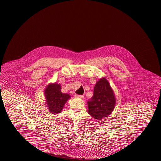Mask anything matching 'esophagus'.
Masks as SVG:
<instances>
[{"label": "esophagus", "mask_w": 161, "mask_h": 161, "mask_svg": "<svg viewBox=\"0 0 161 161\" xmlns=\"http://www.w3.org/2000/svg\"><path fill=\"white\" fill-rule=\"evenodd\" d=\"M75 97L78 98H81V99H83V98H84L83 96H79V95H77V94L75 95Z\"/></svg>", "instance_id": "obj_1"}]
</instances>
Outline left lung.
<instances>
[{
  "instance_id": "obj_1",
  "label": "left lung",
  "mask_w": 161,
  "mask_h": 161,
  "mask_svg": "<svg viewBox=\"0 0 161 161\" xmlns=\"http://www.w3.org/2000/svg\"><path fill=\"white\" fill-rule=\"evenodd\" d=\"M92 98L88 101V113L97 120L112 113L116 103L115 94L106 78H100L94 88Z\"/></svg>"
}]
</instances>
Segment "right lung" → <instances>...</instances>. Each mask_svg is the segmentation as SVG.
<instances>
[{"mask_svg":"<svg viewBox=\"0 0 161 161\" xmlns=\"http://www.w3.org/2000/svg\"><path fill=\"white\" fill-rule=\"evenodd\" d=\"M44 94L47 108L53 114L62 112L65 104L71 98L68 94L61 92V86L57 83H49Z\"/></svg>","mask_w":161,"mask_h":161,"instance_id":"1","label":"right lung"}]
</instances>
